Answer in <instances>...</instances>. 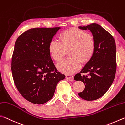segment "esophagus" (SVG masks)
Returning a JSON list of instances; mask_svg holds the SVG:
<instances>
[{"instance_id":"34e87169","label":"esophagus","mask_w":125,"mask_h":125,"mask_svg":"<svg viewBox=\"0 0 125 125\" xmlns=\"http://www.w3.org/2000/svg\"><path fill=\"white\" fill-rule=\"evenodd\" d=\"M66 78L67 80H69V81H73V75H66Z\"/></svg>"}]
</instances>
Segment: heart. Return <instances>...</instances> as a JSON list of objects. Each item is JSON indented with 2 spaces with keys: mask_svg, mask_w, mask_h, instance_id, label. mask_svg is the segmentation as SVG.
<instances>
[{
  "mask_svg": "<svg viewBox=\"0 0 125 125\" xmlns=\"http://www.w3.org/2000/svg\"><path fill=\"white\" fill-rule=\"evenodd\" d=\"M59 39V41H50L48 50L56 62L62 60L67 50L69 56L57 65L59 70L64 73H72L77 70L81 62L87 64L94 53L95 41L90 33L73 28L61 33Z\"/></svg>",
  "mask_w": 125,
  "mask_h": 125,
  "instance_id": "obj_1",
  "label": "heart"
}]
</instances>
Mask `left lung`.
<instances>
[{"instance_id": "obj_1", "label": "left lung", "mask_w": 125, "mask_h": 125, "mask_svg": "<svg viewBox=\"0 0 125 125\" xmlns=\"http://www.w3.org/2000/svg\"><path fill=\"white\" fill-rule=\"evenodd\" d=\"M78 28L90 30L95 41L92 58L74 77V80L81 81L85 85L84 90L78 93L79 97L91 101L104 95L114 81L117 66L116 44L113 37L98 24L92 23ZM83 73L87 75H81Z\"/></svg>"}]
</instances>
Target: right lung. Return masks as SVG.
Segmentation results:
<instances>
[{
	"instance_id": "add662e5",
	"label": "right lung",
	"mask_w": 125,
	"mask_h": 125,
	"mask_svg": "<svg viewBox=\"0 0 125 125\" xmlns=\"http://www.w3.org/2000/svg\"><path fill=\"white\" fill-rule=\"evenodd\" d=\"M60 28H31L15 42L11 67L14 83L21 95L33 104L51 99L58 83L65 78L56 69L48 50Z\"/></svg>"
}]
</instances>
